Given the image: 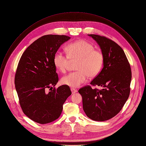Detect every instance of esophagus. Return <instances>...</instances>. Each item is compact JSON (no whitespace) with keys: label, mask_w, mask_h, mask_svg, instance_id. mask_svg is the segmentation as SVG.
<instances>
[{"label":"esophagus","mask_w":146,"mask_h":146,"mask_svg":"<svg viewBox=\"0 0 146 146\" xmlns=\"http://www.w3.org/2000/svg\"><path fill=\"white\" fill-rule=\"evenodd\" d=\"M71 90L72 94H75V93H76V92H77V90H75V89H73V88L71 89Z\"/></svg>","instance_id":"obj_1"}]
</instances>
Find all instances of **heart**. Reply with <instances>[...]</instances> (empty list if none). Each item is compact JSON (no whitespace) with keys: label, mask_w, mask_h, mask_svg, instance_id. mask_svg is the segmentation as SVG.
<instances>
[{"label":"heart","mask_w":146,"mask_h":146,"mask_svg":"<svg viewBox=\"0 0 146 146\" xmlns=\"http://www.w3.org/2000/svg\"><path fill=\"white\" fill-rule=\"evenodd\" d=\"M93 45L84 40H79L69 44L67 53L57 51L54 56V64L60 72H66L71 61H76V70L63 76V84L71 87H78L85 83L87 77L94 78L101 71L104 62V57L100 50L94 49Z\"/></svg>","instance_id":"heart-1"}]
</instances>
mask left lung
I'll use <instances>...</instances> for the list:
<instances>
[{
  "instance_id": "1",
  "label": "left lung",
  "mask_w": 146,
  "mask_h": 146,
  "mask_svg": "<svg viewBox=\"0 0 146 146\" xmlns=\"http://www.w3.org/2000/svg\"><path fill=\"white\" fill-rule=\"evenodd\" d=\"M99 45L104 54L102 70L90 82L102 89L90 86L80 89L83 109L90 119L104 121L111 119L122 109L130 93L132 78L131 67L123 49L104 36L88 35Z\"/></svg>"
}]
</instances>
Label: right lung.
<instances>
[{"label": "right lung", "mask_w": 146, "mask_h": 146, "mask_svg": "<svg viewBox=\"0 0 146 146\" xmlns=\"http://www.w3.org/2000/svg\"><path fill=\"white\" fill-rule=\"evenodd\" d=\"M70 39L64 35L44 36L28 46L19 60L15 76L19 104L24 114L37 123L47 124L59 118L72 94L67 85L52 89L59 80L54 54Z\"/></svg>", "instance_id": "add662e5"}]
</instances>
